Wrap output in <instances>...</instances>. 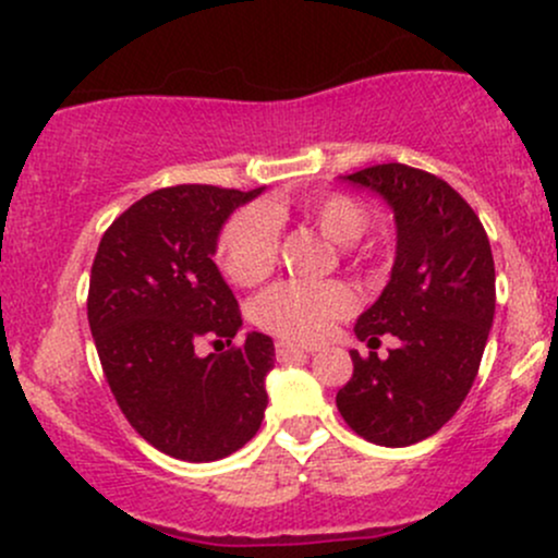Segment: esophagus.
<instances>
[{
    "mask_svg": "<svg viewBox=\"0 0 558 558\" xmlns=\"http://www.w3.org/2000/svg\"><path fill=\"white\" fill-rule=\"evenodd\" d=\"M275 354H278L280 362H291L299 360V356H306V349H301V345L291 341H278L275 343Z\"/></svg>",
    "mask_w": 558,
    "mask_h": 558,
    "instance_id": "1",
    "label": "esophagus"
}]
</instances>
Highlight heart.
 Instances as JSON below:
<instances>
[{
	"mask_svg": "<svg viewBox=\"0 0 558 558\" xmlns=\"http://www.w3.org/2000/svg\"><path fill=\"white\" fill-rule=\"evenodd\" d=\"M299 213L310 220L325 239L349 246L360 241L367 228V213L349 194H319L304 198ZM283 217L280 204L265 209H243L228 222L220 235L222 270L241 286H254L272 272L278 259V226ZM354 310V296L343 283H288L272 286L254 304V319L262 328L291 338V341H317L336 319Z\"/></svg>",
	"mask_w": 558,
	"mask_h": 558,
	"instance_id": "obj_1",
	"label": "heart"
}]
</instances>
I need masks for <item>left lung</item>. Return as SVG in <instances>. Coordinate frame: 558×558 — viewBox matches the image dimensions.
I'll list each match as a JSON object with an SVG mask.
<instances>
[{"label":"left lung","instance_id":"obj_1","mask_svg":"<svg viewBox=\"0 0 558 558\" xmlns=\"http://www.w3.org/2000/svg\"><path fill=\"white\" fill-rule=\"evenodd\" d=\"M393 209L396 259L380 299L354 332L369 349L399 338L386 360L351 351L354 375L338 412L377 446H412L457 414L477 377L496 312V267L475 209L438 175L388 162L343 175Z\"/></svg>","mask_w":558,"mask_h":558}]
</instances>
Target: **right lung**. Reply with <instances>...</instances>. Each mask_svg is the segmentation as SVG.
<instances>
[{"label": "right lung", "mask_w": 558, "mask_h": 558, "mask_svg": "<svg viewBox=\"0 0 558 558\" xmlns=\"http://www.w3.org/2000/svg\"><path fill=\"white\" fill-rule=\"evenodd\" d=\"M262 191L159 189L107 228L94 257L88 325L114 401L141 438L183 462L230 457L265 417L270 336L193 351L198 340L233 343L243 325L213 257L233 209Z\"/></svg>", "instance_id": "1"}]
</instances>
